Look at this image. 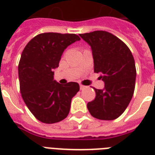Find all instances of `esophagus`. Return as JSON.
I'll use <instances>...</instances> for the list:
<instances>
[{
	"label": "esophagus",
	"mask_w": 155,
	"mask_h": 155,
	"mask_svg": "<svg viewBox=\"0 0 155 155\" xmlns=\"http://www.w3.org/2000/svg\"><path fill=\"white\" fill-rule=\"evenodd\" d=\"M80 89H81V90L84 89L85 87H86V86H84V85H80Z\"/></svg>",
	"instance_id": "obj_1"
}]
</instances>
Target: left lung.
Wrapping results in <instances>:
<instances>
[{
  "mask_svg": "<svg viewBox=\"0 0 155 155\" xmlns=\"http://www.w3.org/2000/svg\"><path fill=\"white\" fill-rule=\"evenodd\" d=\"M80 36L91 47L94 72L100 73L103 89H95L96 98L87 104L92 117L112 120L119 117L132 99L136 67L129 47L110 33L97 30Z\"/></svg>",
  "mask_w": 155,
  "mask_h": 155,
  "instance_id": "1",
  "label": "left lung"
}]
</instances>
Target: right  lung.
I'll return each mask as SVG.
<instances>
[{"label": "right lung", "mask_w": 155, "mask_h": 155, "mask_svg": "<svg viewBox=\"0 0 155 155\" xmlns=\"http://www.w3.org/2000/svg\"><path fill=\"white\" fill-rule=\"evenodd\" d=\"M80 38L74 34L43 33L35 36L23 50L18 65L21 94L38 120L53 124L70 112L71 102L79 92L78 83L66 85L54 80L64 50Z\"/></svg>", "instance_id": "add662e5"}]
</instances>
